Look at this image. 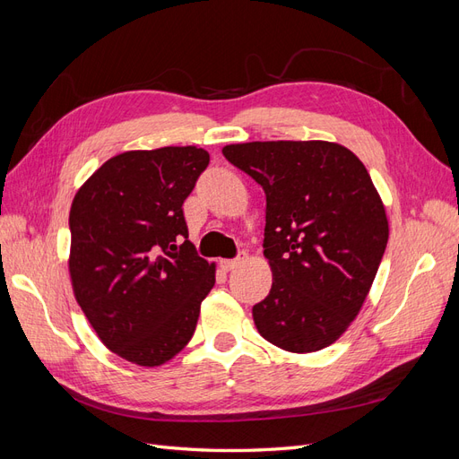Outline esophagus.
<instances>
[{
  "label": "esophagus",
  "mask_w": 459,
  "mask_h": 459,
  "mask_svg": "<svg viewBox=\"0 0 459 459\" xmlns=\"http://www.w3.org/2000/svg\"><path fill=\"white\" fill-rule=\"evenodd\" d=\"M245 258H247V253H245V251H239V253H238V256H235V258L221 260V268L228 270V272H231L233 268H238L241 262H245Z\"/></svg>",
  "instance_id": "1"
}]
</instances>
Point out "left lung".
Masks as SVG:
<instances>
[{
  "mask_svg": "<svg viewBox=\"0 0 459 459\" xmlns=\"http://www.w3.org/2000/svg\"><path fill=\"white\" fill-rule=\"evenodd\" d=\"M221 152L266 193L262 247L273 283L253 307L258 333L289 352L325 349L362 308L388 241L366 166L329 142H253Z\"/></svg>",
  "mask_w": 459,
  "mask_h": 459,
  "instance_id": "1",
  "label": "left lung"
}]
</instances>
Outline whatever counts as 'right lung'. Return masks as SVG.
<instances>
[{"label": "right lung", "mask_w": 459, "mask_h": 459, "mask_svg": "<svg viewBox=\"0 0 459 459\" xmlns=\"http://www.w3.org/2000/svg\"><path fill=\"white\" fill-rule=\"evenodd\" d=\"M211 155L199 147L108 159L71 206V268L82 312L107 349L160 366L189 342L214 264L187 241L184 201Z\"/></svg>", "instance_id": "obj_1"}]
</instances>
